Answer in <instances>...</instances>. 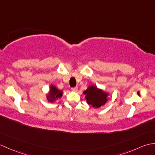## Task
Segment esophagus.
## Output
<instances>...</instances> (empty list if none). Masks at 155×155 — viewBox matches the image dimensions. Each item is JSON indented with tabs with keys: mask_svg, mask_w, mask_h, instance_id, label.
<instances>
[{
	"mask_svg": "<svg viewBox=\"0 0 155 155\" xmlns=\"http://www.w3.org/2000/svg\"><path fill=\"white\" fill-rule=\"evenodd\" d=\"M71 90H72V91H73V92H77L78 91V87H76L72 88Z\"/></svg>",
	"mask_w": 155,
	"mask_h": 155,
	"instance_id": "esophagus-1",
	"label": "esophagus"
}]
</instances>
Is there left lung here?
Here are the masks:
<instances>
[{
    "label": "left lung",
    "mask_w": 155,
    "mask_h": 155,
    "mask_svg": "<svg viewBox=\"0 0 155 155\" xmlns=\"http://www.w3.org/2000/svg\"><path fill=\"white\" fill-rule=\"evenodd\" d=\"M83 93L85 94L87 103L95 108H100L106 104L109 95V93L101 88H98L94 84L88 87L87 89L84 91Z\"/></svg>",
    "instance_id": "left-lung-1"
}]
</instances>
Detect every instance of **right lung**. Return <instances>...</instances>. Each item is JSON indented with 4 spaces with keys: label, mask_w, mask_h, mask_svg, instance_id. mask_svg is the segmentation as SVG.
Instances as JSON below:
<instances>
[{
    "label": "right lung",
    "mask_w": 155,
    "mask_h": 155,
    "mask_svg": "<svg viewBox=\"0 0 155 155\" xmlns=\"http://www.w3.org/2000/svg\"><path fill=\"white\" fill-rule=\"evenodd\" d=\"M62 95H63L62 91L59 90L54 84H51L50 86V89H49L48 93L47 94V98L48 102L52 103L58 98H61Z\"/></svg>",
    "instance_id": "add662e5"
}]
</instances>
